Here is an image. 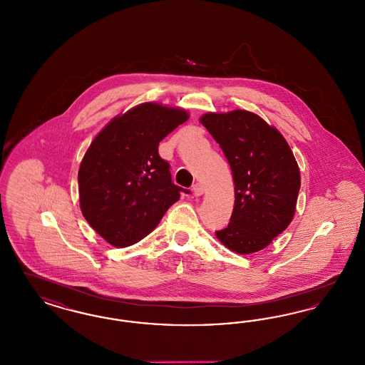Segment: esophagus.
Instances as JSON below:
<instances>
[{
	"label": "esophagus",
	"mask_w": 365,
	"mask_h": 365,
	"mask_svg": "<svg viewBox=\"0 0 365 365\" xmlns=\"http://www.w3.org/2000/svg\"><path fill=\"white\" fill-rule=\"evenodd\" d=\"M204 186L201 185V183H195L194 186H192V192H194V195H197V197H201L202 194H204Z\"/></svg>",
	"instance_id": "1"
}]
</instances>
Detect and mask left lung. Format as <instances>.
<instances>
[{
  "label": "left lung",
  "instance_id": "1",
  "mask_svg": "<svg viewBox=\"0 0 365 365\" xmlns=\"http://www.w3.org/2000/svg\"><path fill=\"white\" fill-rule=\"evenodd\" d=\"M200 122L222 149L234 178L231 222L216 236L240 255L261 251L296 212L300 170L291 146L274 126L246 110L206 113Z\"/></svg>",
  "mask_w": 365,
  "mask_h": 365
}]
</instances>
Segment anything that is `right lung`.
Returning <instances> with one entry per match:
<instances>
[{"label": "right lung", "mask_w": 365, "mask_h": 365, "mask_svg": "<svg viewBox=\"0 0 365 365\" xmlns=\"http://www.w3.org/2000/svg\"><path fill=\"white\" fill-rule=\"evenodd\" d=\"M189 117L179 107L141 103L113 118L91 143L78 168L80 209L111 246L144 239L180 198L183 189L173 183L158 148Z\"/></svg>", "instance_id": "1"}]
</instances>
